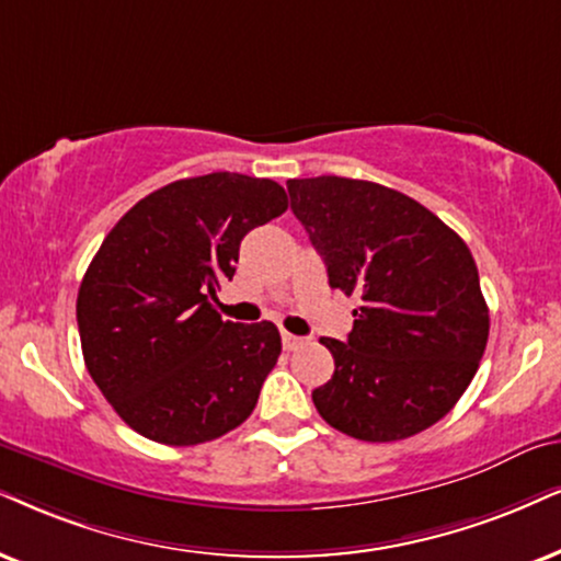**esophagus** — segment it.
<instances>
[{"label": "esophagus", "instance_id": "esophagus-1", "mask_svg": "<svg viewBox=\"0 0 561 561\" xmlns=\"http://www.w3.org/2000/svg\"><path fill=\"white\" fill-rule=\"evenodd\" d=\"M302 342H305L302 336H295V333L282 331V344H285L287 352H293V350H297V346H302Z\"/></svg>", "mask_w": 561, "mask_h": 561}]
</instances>
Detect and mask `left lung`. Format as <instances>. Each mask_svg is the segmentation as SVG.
Here are the masks:
<instances>
[{
  "label": "left lung",
  "instance_id": "obj_1",
  "mask_svg": "<svg viewBox=\"0 0 561 561\" xmlns=\"http://www.w3.org/2000/svg\"><path fill=\"white\" fill-rule=\"evenodd\" d=\"M287 191L329 285L363 300L346 342L321 339L333 378L313 391L318 414L365 443L432 427L486 350L489 308L469 245L380 183L318 175L287 181Z\"/></svg>",
  "mask_w": 561,
  "mask_h": 561
}]
</instances>
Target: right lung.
Here are the masks:
<instances>
[{
	"instance_id": "right-lung-1",
	"label": "right lung",
	"mask_w": 561,
	"mask_h": 561,
	"mask_svg": "<svg viewBox=\"0 0 561 561\" xmlns=\"http://www.w3.org/2000/svg\"><path fill=\"white\" fill-rule=\"evenodd\" d=\"M287 209L276 181L209 173L152 191L118 219L77 295L84 365L116 414L162 445L222 437L256 409L282 352L272 321H222L240 240Z\"/></svg>"
}]
</instances>
